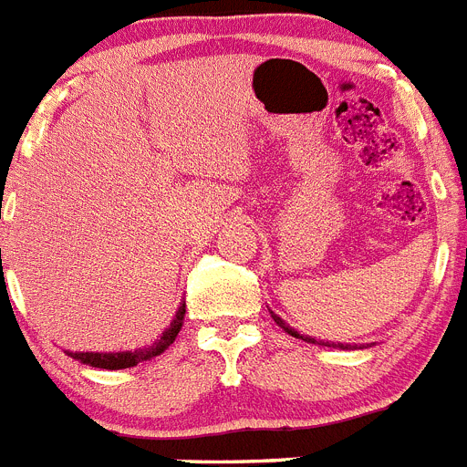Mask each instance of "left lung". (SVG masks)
Wrapping results in <instances>:
<instances>
[{
    "instance_id": "left-lung-1",
    "label": "left lung",
    "mask_w": 467,
    "mask_h": 467,
    "mask_svg": "<svg viewBox=\"0 0 467 467\" xmlns=\"http://www.w3.org/2000/svg\"><path fill=\"white\" fill-rule=\"evenodd\" d=\"M273 319H275V322L279 324V327H282L284 331H286V334L296 336V338H303V340H307V343H317V340H315V338H307V336H301V334H298V331H294V329H291L289 324L284 322L282 317H277V315H273ZM319 346H329V348H343V350H346V348H350V346H343V343H338V346H336V343H329V340H327V343H322V340H319Z\"/></svg>"
}]
</instances>
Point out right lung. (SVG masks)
Instances as JSON below:
<instances>
[{
    "label": "right lung",
    "mask_w": 467,
    "mask_h": 467,
    "mask_svg": "<svg viewBox=\"0 0 467 467\" xmlns=\"http://www.w3.org/2000/svg\"><path fill=\"white\" fill-rule=\"evenodd\" d=\"M183 317H185V303L178 307L176 317H173L171 327L160 336L157 343H152L150 348H140V350H133V352H70V357L79 359L82 364H88V367H99V368H129V367H136L138 362H145L150 357H157L160 352H164L166 348L171 346L173 340H176L178 331L183 327Z\"/></svg>",
    "instance_id": "obj_1"
}]
</instances>
